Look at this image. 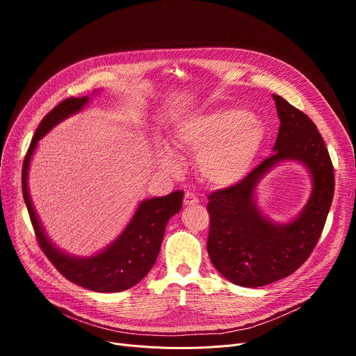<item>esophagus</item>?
<instances>
[{
	"mask_svg": "<svg viewBox=\"0 0 356 356\" xmlns=\"http://www.w3.org/2000/svg\"><path fill=\"white\" fill-rule=\"evenodd\" d=\"M197 203H199V199L193 193H191V192L184 193V199H183L184 207H195V204H197Z\"/></svg>",
	"mask_w": 356,
	"mask_h": 356,
	"instance_id": "34e87169",
	"label": "esophagus"
}]
</instances>
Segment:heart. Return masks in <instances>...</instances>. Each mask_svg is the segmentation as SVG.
Wrapping results in <instances>:
<instances>
[{
  "mask_svg": "<svg viewBox=\"0 0 356 356\" xmlns=\"http://www.w3.org/2000/svg\"><path fill=\"white\" fill-rule=\"evenodd\" d=\"M264 128L251 112L220 108L183 122L173 144L184 153L199 156L200 177L215 188H227L244 179L264 143ZM161 161L176 168L172 149L161 148Z\"/></svg>",
  "mask_w": 356,
  "mask_h": 356,
  "instance_id": "b5f03b06",
  "label": "heart"
}]
</instances>
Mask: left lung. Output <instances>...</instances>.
<instances>
[{
  "instance_id": "left-lung-1",
  "label": "left lung",
  "mask_w": 356,
  "mask_h": 356,
  "mask_svg": "<svg viewBox=\"0 0 356 356\" xmlns=\"http://www.w3.org/2000/svg\"><path fill=\"white\" fill-rule=\"evenodd\" d=\"M280 118L274 154L241 181L212 192L208 254L215 268L242 287H261L293 274L319 241L334 193L333 165L314 122L284 98L273 95ZM296 159L307 167L314 189L296 220L274 224L256 208L257 183L280 161Z\"/></svg>"
}]
</instances>
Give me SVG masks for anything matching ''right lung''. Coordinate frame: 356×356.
Returning a JSON list of instances; mask_svg holds the SVG:
<instances>
[{"label": "right lung", "mask_w": 356, "mask_h": 356, "mask_svg": "<svg viewBox=\"0 0 356 356\" xmlns=\"http://www.w3.org/2000/svg\"><path fill=\"white\" fill-rule=\"evenodd\" d=\"M89 98H67L56 105L42 120L27 149L23 163V196L31 225L42 251L65 278L83 289L115 293L134 287L154 266L168 219L180 212L183 191H175L161 197L143 200L122 234L104 251L92 257H72L51 244L37 216L29 195V165L37 143L49 131L67 117L76 114Z\"/></svg>", "instance_id": "1"}]
</instances>
